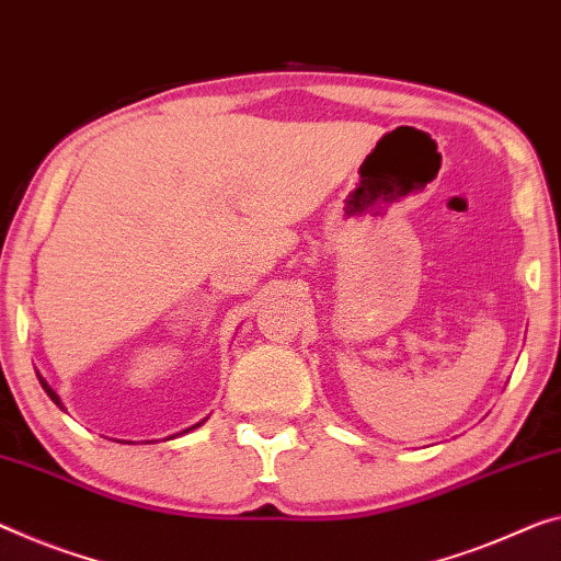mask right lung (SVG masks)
Wrapping results in <instances>:
<instances>
[{
	"mask_svg": "<svg viewBox=\"0 0 561 561\" xmlns=\"http://www.w3.org/2000/svg\"><path fill=\"white\" fill-rule=\"evenodd\" d=\"M37 378H39V383H42V389H45V391H47V396H49V399H51V401H55V403H57V407H59V409H62V411H65V407H62V401H59V396H57V393H55V389H51V386H49V383H47V381H45V378H42V376H39V374H37ZM201 424H203V421H201ZM201 424H195V426H191V428H185V431H193V428H197V426H201ZM185 431H183V434H185ZM170 438H172V436H170ZM125 444H127V442H125Z\"/></svg>",
	"mask_w": 561,
	"mask_h": 561,
	"instance_id": "right-lung-1",
	"label": "right lung"
}]
</instances>
